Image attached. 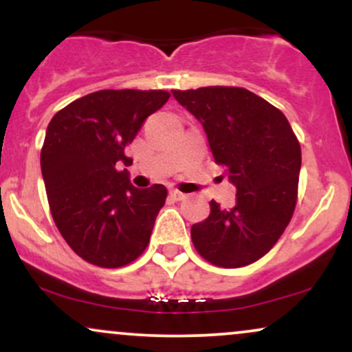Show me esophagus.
Listing matches in <instances>:
<instances>
[{
	"instance_id": "obj_1",
	"label": "esophagus",
	"mask_w": 352,
	"mask_h": 352,
	"mask_svg": "<svg viewBox=\"0 0 352 352\" xmlns=\"http://www.w3.org/2000/svg\"><path fill=\"white\" fill-rule=\"evenodd\" d=\"M170 197L175 201H182V200L187 199V195H185V193H182V192H179V190H175V188L170 190Z\"/></svg>"
}]
</instances>
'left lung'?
I'll return each mask as SVG.
<instances>
[{
	"mask_svg": "<svg viewBox=\"0 0 352 352\" xmlns=\"http://www.w3.org/2000/svg\"><path fill=\"white\" fill-rule=\"evenodd\" d=\"M204 125L213 159L236 187L235 207L210 201L190 230L205 260L240 268L265 256L288 227L298 199L301 147L285 114L243 87L172 91Z\"/></svg>",
	"mask_w": 352,
	"mask_h": 352,
	"instance_id": "left-lung-1",
	"label": "left lung"
}]
</instances>
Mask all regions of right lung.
Returning <instances> with one entry per match:
<instances>
[{
  "instance_id": "1",
  "label": "right lung",
  "mask_w": 352,
  "mask_h": 352,
  "mask_svg": "<svg viewBox=\"0 0 352 352\" xmlns=\"http://www.w3.org/2000/svg\"><path fill=\"white\" fill-rule=\"evenodd\" d=\"M168 98L167 91L104 89L60 109L47 125L41 172L51 215L87 263L119 268L147 248L167 188H135L117 165L132 164L125 147Z\"/></svg>"
}]
</instances>
